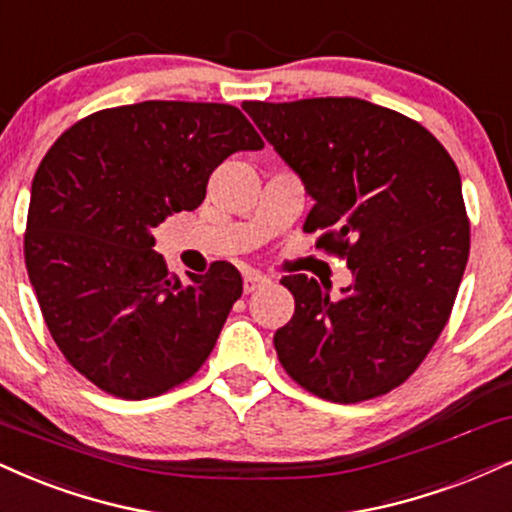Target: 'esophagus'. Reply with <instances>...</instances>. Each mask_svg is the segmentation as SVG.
Here are the masks:
<instances>
[{
  "instance_id": "obj_1",
  "label": "esophagus",
  "mask_w": 512,
  "mask_h": 512,
  "mask_svg": "<svg viewBox=\"0 0 512 512\" xmlns=\"http://www.w3.org/2000/svg\"><path fill=\"white\" fill-rule=\"evenodd\" d=\"M268 282H270V280H268L266 275H261V273H246V275H244V292H246V294L256 292L258 287H266Z\"/></svg>"
}]
</instances>
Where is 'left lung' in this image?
<instances>
[{
	"label": "left lung",
	"mask_w": 512,
	"mask_h": 512,
	"mask_svg": "<svg viewBox=\"0 0 512 512\" xmlns=\"http://www.w3.org/2000/svg\"><path fill=\"white\" fill-rule=\"evenodd\" d=\"M242 109L313 199L304 230L353 275L337 299L313 277H282L296 304L275 332L282 368L334 403L387 394L425 361L463 280L470 223L456 163L420 123L365 99Z\"/></svg>",
	"instance_id": "1"
}]
</instances>
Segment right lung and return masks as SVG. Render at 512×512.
<instances>
[{"label":"right lung","mask_w":512,"mask_h":512,"mask_svg":"<svg viewBox=\"0 0 512 512\" xmlns=\"http://www.w3.org/2000/svg\"><path fill=\"white\" fill-rule=\"evenodd\" d=\"M263 149L230 104L142 102L68 128L33 178L25 268L66 361L106 394L149 399L197 372L242 296L216 261L180 282L154 227L194 211L235 151Z\"/></svg>","instance_id":"1"}]
</instances>
